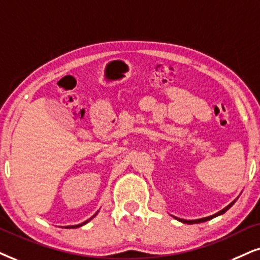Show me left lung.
<instances>
[{
    "label": "left lung",
    "instance_id": "obj_1",
    "mask_svg": "<svg viewBox=\"0 0 260 260\" xmlns=\"http://www.w3.org/2000/svg\"><path fill=\"white\" fill-rule=\"evenodd\" d=\"M238 198H239V197H238ZM238 198H236V199L234 200V202H232L231 204H229L228 206H225L224 209H222L221 211H218L217 213H215V215H212V216H208V217H204V218H198V219H183V218L175 217V216H173V217L175 218V219H177V221H179V222L186 223V224H196V223H203V222H206V221H209V219H212V218L217 217V216H221V215H223V213H224V212L228 211V210L231 209L233 205H234V203L236 202V200H238Z\"/></svg>",
    "mask_w": 260,
    "mask_h": 260
}]
</instances>
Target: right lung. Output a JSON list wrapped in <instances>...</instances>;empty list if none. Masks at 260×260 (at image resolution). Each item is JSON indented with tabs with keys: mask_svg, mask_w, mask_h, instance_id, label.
<instances>
[{
	"mask_svg": "<svg viewBox=\"0 0 260 260\" xmlns=\"http://www.w3.org/2000/svg\"><path fill=\"white\" fill-rule=\"evenodd\" d=\"M97 213H98V211H97L96 213H94V215H93V216H92V217H91V218H88V219H87V221H85V222H83V223H80V224H77V225H66V226H64V228H70V229H71V228H79V226H81V225L86 224V223H87V222H90V221H91V219H92V218H93V217H94V216H96V215H97Z\"/></svg>",
	"mask_w": 260,
	"mask_h": 260,
	"instance_id": "right-lung-1",
	"label": "right lung"
}]
</instances>
